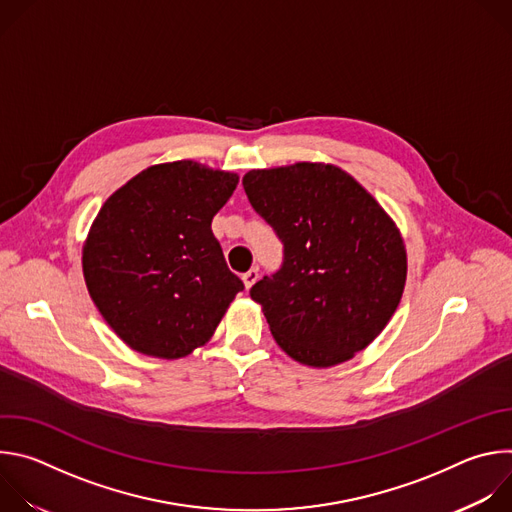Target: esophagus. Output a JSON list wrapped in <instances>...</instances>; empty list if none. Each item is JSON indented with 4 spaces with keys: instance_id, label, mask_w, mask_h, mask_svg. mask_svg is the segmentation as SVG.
<instances>
[{
    "instance_id": "obj_1",
    "label": "esophagus",
    "mask_w": 512,
    "mask_h": 512,
    "mask_svg": "<svg viewBox=\"0 0 512 512\" xmlns=\"http://www.w3.org/2000/svg\"><path fill=\"white\" fill-rule=\"evenodd\" d=\"M257 279H259V271L257 269H249L247 273H243V283H245L247 289H251Z\"/></svg>"
}]
</instances>
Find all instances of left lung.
I'll return each mask as SVG.
<instances>
[{
  "mask_svg": "<svg viewBox=\"0 0 512 512\" xmlns=\"http://www.w3.org/2000/svg\"><path fill=\"white\" fill-rule=\"evenodd\" d=\"M251 206L283 243V265L251 287L281 350L328 369L367 348L407 279L403 237L385 208L334 164L249 170Z\"/></svg>",
  "mask_w": 512,
  "mask_h": 512,
  "instance_id": "obj_1",
  "label": "left lung"
}]
</instances>
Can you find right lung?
I'll use <instances>...</instances> for the list:
<instances>
[{
	"instance_id": "obj_1",
	"label": "right lung",
	"mask_w": 512,
	"mask_h": 512,
	"mask_svg": "<svg viewBox=\"0 0 512 512\" xmlns=\"http://www.w3.org/2000/svg\"><path fill=\"white\" fill-rule=\"evenodd\" d=\"M237 184L235 172L180 160L145 168L101 206L83 275L105 322L135 352L188 356L243 289L210 229Z\"/></svg>"
}]
</instances>
